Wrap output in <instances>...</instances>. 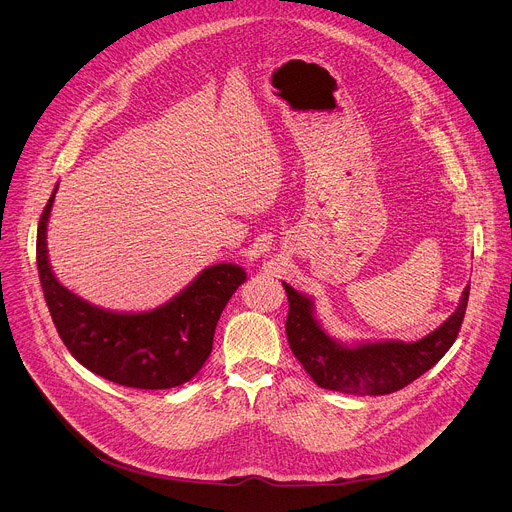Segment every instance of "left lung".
Segmentation results:
<instances>
[{
  "instance_id": "8db88e82",
  "label": "left lung",
  "mask_w": 512,
  "mask_h": 512,
  "mask_svg": "<svg viewBox=\"0 0 512 512\" xmlns=\"http://www.w3.org/2000/svg\"><path fill=\"white\" fill-rule=\"evenodd\" d=\"M283 287L289 302L285 332L291 352L318 387L360 397L395 393L429 371L456 342L470 296V285H466L458 310L417 342L385 340L344 346L326 336L308 296L298 294L285 281Z\"/></svg>"
}]
</instances>
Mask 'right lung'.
Wrapping results in <instances>:
<instances>
[{
  "mask_svg": "<svg viewBox=\"0 0 512 512\" xmlns=\"http://www.w3.org/2000/svg\"><path fill=\"white\" fill-rule=\"evenodd\" d=\"M50 194L36 237V259L46 306L68 352L91 373L133 389H172L188 383L212 350L216 322L247 273L233 263L206 267L168 304L141 314L91 306L60 285L46 255Z\"/></svg>",
  "mask_w": 512,
  "mask_h": 512,
  "instance_id": "obj_1",
  "label": "right lung"
}]
</instances>
